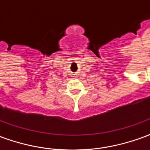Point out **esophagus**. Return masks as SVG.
Returning a JSON list of instances; mask_svg holds the SVG:
<instances>
[{
	"mask_svg": "<svg viewBox=\"0 0 150 150\" xmlns=\"http://www.w3.org/2000/svg\"><path fill=\"white\" fill-rule=\"evenodd\" d=\"M73 77H76V75H75V74H73Z\"/></svg>",
	"mask_w": 150,
	"mask_h": 150,
	"instance_id": "1",
	"label": "esophagus"
}]
</instances>
